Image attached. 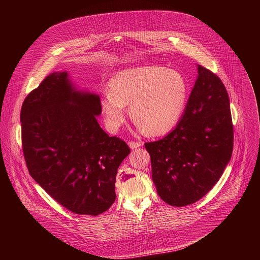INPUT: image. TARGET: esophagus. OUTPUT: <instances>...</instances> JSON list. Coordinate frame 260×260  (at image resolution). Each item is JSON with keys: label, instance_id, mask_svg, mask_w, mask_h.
Here are the masks:
<instances>
[{"label": "esophagus", "instance_id": "1", "mask_svg": "<svg viewBox=\"0 0 260 260\" xmlns=\"http://www.w3.org/2000/svg\"><path fill=\"white\" fill-rule=\"evenodd\" d=\"M142 144L140 142H135V141H129L128 146L132 148V149H136V148L140 147Z\"/></svg>", "mask_w": 260, "mask_h": 260}]
</instances>
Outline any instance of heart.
I'll use <instances>...</instances> for the list:
<instances>
[{"mask_svg":"<svg viewBox=\"0 0 260 260\" xmlns=\"http://www.w3.org/2000/svg\"><path fill=\"white\" fill-rule=\"evenodd\" d=\"M101 109L109 132L116 133L125 121L126 109L138 126L152 136L171 132L180 121L188 98V86L178 71L161 66L122 70L110 79Z\"/></svg>","mask_w":260,"mask_h":260,"instance_id":"obj_1","label":"heart"}]
</instances>
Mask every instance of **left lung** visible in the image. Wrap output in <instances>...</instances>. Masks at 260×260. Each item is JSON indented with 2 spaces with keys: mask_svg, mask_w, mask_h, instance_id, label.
I'll list each match as a JSON object with an SVG mask.
<instances>
[{
  "mask_svg": "<svg viewBox=\"0 0 260 260\" xmlns=\"http://www.w3.org/2000/svg\"><path fill=\"white\" fill-rule=\"evenodd\" d=\"M198 79L184 114L168 136L145 143L160 199L175 207L205 197L230 162L234 125L230 98L221 79L198 66Z\"/></svg>",
  "mask_w": 260,
  "mask_h": 260,
  "instance_id": "left-lung-1",
  "label": "left lung"
}]
</instances>
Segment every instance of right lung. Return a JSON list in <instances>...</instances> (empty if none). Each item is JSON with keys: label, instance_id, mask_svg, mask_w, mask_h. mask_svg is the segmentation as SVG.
<instances>
[{"label": "right lung", "instance_id": "right-lung-1", "mask_svg": "<svg viewBox=\"0 0 260 260\" xmlns=\"http://www.w3.org/2000/svg\"><path fill=\"white\" fill-rule=\"evenodd\" d=\"M100 96L77 91L67 72H54L31 90L21 107V143L29 175L59 205L96 216L116 200L117 169L131 153L109 137L96 116Z\"/></svg>", "mask_w": 260, "mask_h": 260}]
</instances>
